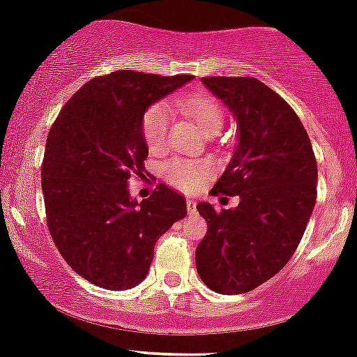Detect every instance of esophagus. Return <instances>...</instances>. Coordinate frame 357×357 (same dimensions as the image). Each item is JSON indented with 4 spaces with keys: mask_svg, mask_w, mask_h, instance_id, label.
Segmentation results:
<instances>
[{
    "mask_svg": "<svg viewBox=\"0 0 357 357\" xmlns=\"http://www.w3.org/2000/svg\"><path fill=\"white\" fill-rule=\"evenodd\" d=\"M187 211H189L190 214L197 212V202H195V200H192V199L187 200Z\"/></svg>",
    "mask_w": 357,
    "mask_h": 357,
    "instance_id": "esophagus-1",
    "label": "esophagus"
}]
</instances>
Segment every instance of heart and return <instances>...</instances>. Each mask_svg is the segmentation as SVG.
<instances>
[{
	"label": "heart",
	"mask_w": 357,
	"mask_h": 357,
	"mask_svg": "<svg viewBox=\"0 0 357 357\" xmlns=\"http://www.w3.org/2000/svg\"><path fill=\"white\" fill-rule=\"evenodd\" d=\"M180 111L187 113L197 123L204 133H218L224 123V109L218 99L209 94H190L178 99ZM168 126H170V106L165 101L151 104L146 109L142 121L143 136L151 151L162 150L167 143ZM209 172V163L199 160L174 158L163 167L167 182L180 190H197L204 177Z\"/></svg>",
	"instance_id": "1"
}]
</instances>
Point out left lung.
I'll return each mask as SVG.
<instances>
[{
  "mask_svg": "<svg viewBox=\"0 0 357 357\" xmlns=\"http://www.w3.org/2000/svg\"><path fill=\"white\" fill-rule=\"evenodd\" d=\"M238 125V145L211 194L239 195L234 209L197 204L209 231L195 250L200 280L222 295L253 290L287 265L317 195V162L298 116L255 77H204Z\"/></svg>",
  "mask_w": 357,
  "mask_h": 357,
  "instance_id": "8db88e82",
  "label": "left lung"
}]
</instances>
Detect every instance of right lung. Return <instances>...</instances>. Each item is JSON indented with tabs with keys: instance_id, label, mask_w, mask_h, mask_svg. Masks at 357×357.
<instances>
[{
	"instance_id": "1",
	"label": "right lung",
	"mask_w": 357,
	"mask_h": 357,
	"mask_svg": "<svg viewBox=\"0 0 357 357\" xmlns=\"http://www.w3.org/2000/svg\"><path fill=\"white\" fill-rule=\"evenodd\" d=\"M192 79L135 70L99 75L50 128L42 165L47 224L63 259L94 285L128 290L143 282L155 243L187 215L185 197L163 183L138 202L130 178H145L146 109Z\"/></svg>"
}]
</instances>
